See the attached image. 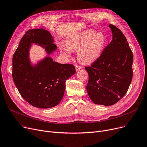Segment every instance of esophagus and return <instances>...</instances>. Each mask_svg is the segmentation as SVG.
<instances>
[{
	"label": "esophagus",
	"instance_id": "1",
	"mask_svg": "<svg viewBox=\"0 0 147 147\" xmlns=\"http://www.w3.org/2000/svg\"><path fill=\"white\" fill-rule=\"evenodd\" d=\"M82 68V67L81 66H80V65H76V71L79 70L81 69Z\"/></svg>",
	"mask_w": 147,
	"mask_h": 147
}]
</instances>
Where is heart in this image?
Returning a JSON list of instances; mask_svg holds the SVG:
<instances>
[{
    "label": "heart",
    "instance_id": "heart-1",
    "mask_svg": "<svg viewBox=\"0 0 147 147\" xmlns=\"http://www.w3.org/2000/svg\"><path fill=\"white\" fill-rule=\"evenodd\" d=\"M106 44V38L102 32L88 29L70 35L67 39L66 45H60L61 54L69 57L71 51L77 49L78 60L84 64H91L100 56Z\"/></svg>",
    "mask_w": 147,
    "mask_h": 147
}]
</instances>
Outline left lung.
I'll use <instances>...</instances> for the list:
<instances>
[{
  "mask_svg": "<svg viewBox=\"0 0 147 147\" xmlns=\"http://www.w3.org/2000/svg\"><path fill=\"white\" fill-rule=\"evenodd\" d=\"M112 40L100 56L85 69L89 74L87 92L97 105L111 106L128 91L132 76L133 54L126 38L119 28L110 24Z\"/></svg>",
  "mask_w": 147,
  "mask_h": 147,
  "instance_id": "left-lung-1",
  "label": "left lung"
}]
</instances>
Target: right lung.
I'll list each match as a JSON object with an SVG mask.
<instances>
[{
    "instance_id": "right-lung-1",
    "label": "right lung",
    "mask_w": 147,
    "mask_h": 147,
    "mask_svg": "<svg viewBox=\"0 0 147 147\" xmlns=\"http://www.w3.org/2000/svg\"><path fill=\"white\" fill-rule=\"evenodd\" d=\"M53 42L50 33L45 29H29L13 55L14 83L23 98L39 108H50L59 104L64 96L66 80L76 73L73 64L58 63L50 57L31 66L28 57L31 43L40 44L50 54L57 49Z\"/></svg>"
}]
</instances>
